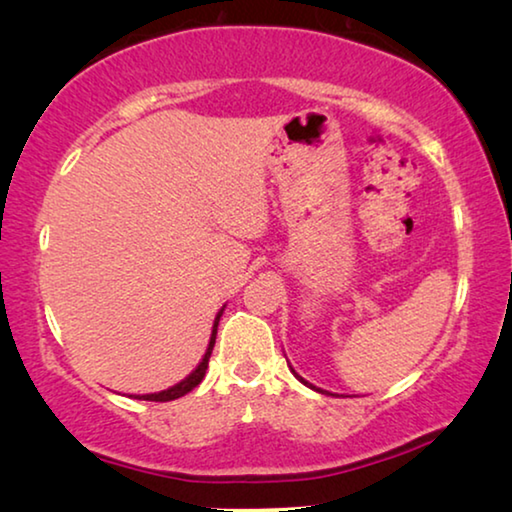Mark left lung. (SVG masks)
Returning <instances> with one entry per match:
<instances>
[{"instance_id":"left-lung-1","label":"left lung","mask_w":512,"mask_h":512,"mask_svg":"<svg viewBox=\"0 0 512 512\" xmlns=\"http://www.w3.org/2000/svg\"><path fill=\"white\" fill-rule=\"evenodd\" d=\"M293 375H296V370H293ZM296 377H298V379H300V381H302V384H305V386H309V388H314V391H318V393H327V391H320V388H316V386H311V384H309V381H305V379H302L300 375H296Z\"/></svg>"}]
</instances>
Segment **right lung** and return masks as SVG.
Segmentation results:
<instances>
[{
  "instance_id": "right-lung-1",
  "label": "right lung",
  "mask_w": 512,
  "mask_h": 512,
  "mask_svg": "<svg viewBox=\"0 0 512 512\" xmlns=\"http://www.w3.org/2000/svg\"><path fill=\"white\" fill-rule=\"evenodd\" d=\"M221 314H223V309H221L219 314H216V318H214V327H212L210 345H207V352H205V357H203V361H201V363H198V366H196V370L192 372V375L185 377L183 381H180V384H176V386L167 388V391H160V393H149V395H135V400H146V402H171V400H178V397L187 395L189 391H194V388H196L198 384H201L203 377H205L207 361H210V357H212V348H214V341H216V327H219V318H221Z\"/></svg>"
}]
</instances>
